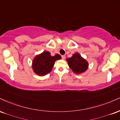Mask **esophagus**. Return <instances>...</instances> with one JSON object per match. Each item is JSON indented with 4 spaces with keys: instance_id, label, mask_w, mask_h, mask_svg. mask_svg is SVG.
Masks as SVG:
<instances>
[{
    "instance_id": "esophagus-1",
    "label": "esophagus",
    "mask_w": 120,
    "mask_h": 120,
    "mask_svg": "<svg viewBox=\"0 0 120 120\" xmlns=\"http://www.w3.org/2000/svg\"><path fill=\"white\" fill-rule=\"evenodd\" d=\"M65 57H66V56H65V55H61L62 59H63V60L65 59Z\"/></svg>"
}]
</instances>
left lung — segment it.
<instances>
[{
    "label": "left lung",
    "instance_id": "8db88e82",
    "mask_svg": "<svg viewBox=\"0 0 120 120\" xmlns=\"http://www.w3.org/2000/svg\"><path fill=\"white\" fill-rule=\"evenodd\" d=\"M69 67L76 74L84 72L88 69V64L78 53H75L70 58L66 59Z\"/></svg>",
    "mask_w": 120,
    "mask_h": 120
}]
</instances>
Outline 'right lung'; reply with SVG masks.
Segmentation results:
<instances>
[{"mask_svg": "<svg viewBox=\"0 0 120 120\" xmlns=\"http://www.w3.org/2000/svg\"><path fill=\"white\" fill-rule=\"evenodd\" d=\"M61 59L60 55L55 54L52 56L49 51H44L34 59L32 68L36 74L39 75H45L51 71L56 60Z\"/></svg>", "mask_w": 120, "mask_h": 120, "instance_id": "right-lung-1", "label": "right lung"}]
</instances>
